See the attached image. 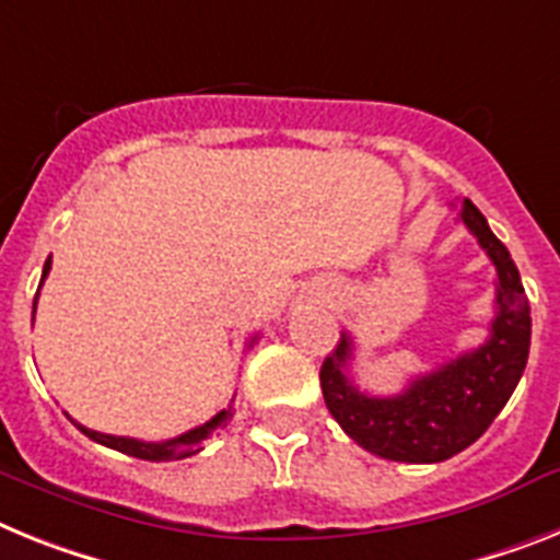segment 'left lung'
<instances>
[{
	"mask_svg": "<svg viewBox=\"0 0 560 560\" xmlns=\"http://www.w3.org/2000/svg\"><path fill=\"white\" fill-rule=\"evenodd\" d=\"M458 219L495 265V318L478 350L416 375L398 396H368L347 378L352 338L341 332L322 364V393L330 416L359 447L404 464L447 462L487 432L518 387L529 355L533 318L510 250L498 242L481 210L462 201Z\"/></svg>",
	"mask_w": 560,
	"mask_h": 560,
	"instance_id": "obj_1",
	"label": "left lung"
}]
</instances>
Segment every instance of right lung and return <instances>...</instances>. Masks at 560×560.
Instances as JSON below:
<instances>
[{
    "instance_id": "obj_1",
    "label": "right lung",
    "mask_w": 560,
    "mask_h": 560,
    "mask_svg": "<svg viewBox=\"0 0 560 560\" xmlns=\"http://www.w3.org/2000/svg\"><path fill=\"white\" fill-rule=\"evenodd\" d=\"M50 272V258L45 261V270H42V281L45 276ZM33 313H36V299H33ZM256 341V338H253ZM230 418V410L215 412L210 421H205L201 427H192V430L182 432L176 439H167V441H139V439H125V435H105V432H96V430H88V427L77 424L73 418V424L88 435L91 441L96 444H105L110 450H119L125 455H133V458H142V462H178V458H187V455H196L201 447H205V441L213 435L219 427H224V421Z\"/></svg>"
}]
</instances>
